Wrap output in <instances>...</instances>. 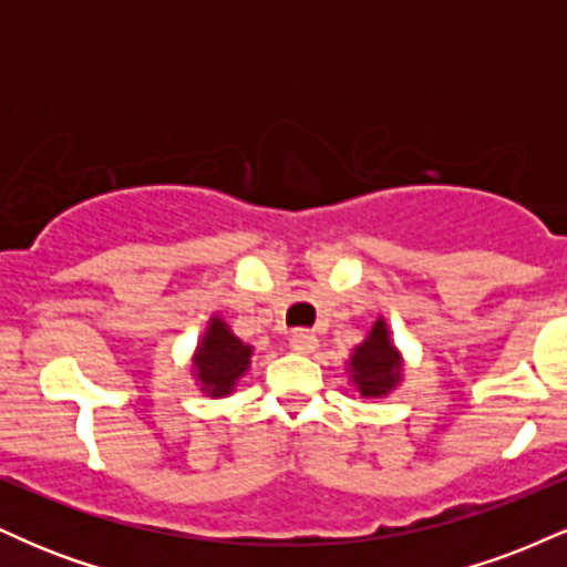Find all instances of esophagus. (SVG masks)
I'll list each match as a JSON object with an SVG mask.
<instances>
[{"label":"esophagus","mask_w":567,"mask_h":567,"mask_svg":"<svg viewBox=\"0 0 567 567\" xmlns=\"http://www.w3.org/2000/svg\"><path fill=\"white\" fill-rule=\"evenodd\" d=\"M290 349L298 351V354H311L317 349V336L311 330H296L290 336Z\"/></svg>","instance_id":"1"}]
</instances>
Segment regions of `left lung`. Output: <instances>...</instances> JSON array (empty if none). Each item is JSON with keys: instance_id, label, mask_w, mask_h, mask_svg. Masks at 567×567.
I'll return each mask as SVG.
<instances>
[{"instance_id": "obj_1", "label": "left lung", "mask_w": 567, "mask_h": 567, "mask_svg": "<svg viewBox=\"0 0 567 567\" xmlns=\"http://www.w3.org/2000/svg\"><path fill=\"white\" fill-rule=\"evenodd\" d=\"M349 375L362 396H383L400 383L402 357L394 349L383 320L375 322L365 341L354 349L349 360Z\"/></svg>"}]
</instances>
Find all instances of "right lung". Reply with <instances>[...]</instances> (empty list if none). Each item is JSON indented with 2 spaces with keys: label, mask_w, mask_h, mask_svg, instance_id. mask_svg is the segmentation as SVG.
<instances>
[{
  "label": "right lung",
  "mask_w": 567,
  "mask_h": 567,
  "mask_svg": "<svg viewBox=\"0 0 567 567\" xmlns=\"http://www.w3.org/2000/svg\"><path fill=\"white\" fill-rule=\"evenodd\" d=\"M252 347L239 341L231 333L229 324L220 317H213L202 336L197 354H194V375L202 383V392L210 396H226L234 392L237 381L250 368Z\"/></svg>",
  "instance_id": "1"
}]
</instances>
